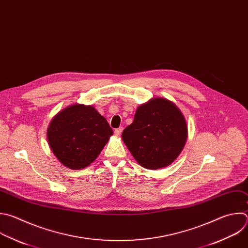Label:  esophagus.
<instances>
[{
    "label": "esophagus",
    "mask_w": 248,
    "mask_h": 248,
    "mask_svg": "<svg viewBox=\"0 0 248 248\" xmlns=\"http://www.w3.org/2000/svg\"><path fill=\"white\" fill-rule=\"evenodd\" d=\"M123 129H124V127H119V128L115 129V131H114L115 135H116V136H120V135H121V133L123 132Z\"/></svg>",
    "instance_id": "1"
}]
</instances>
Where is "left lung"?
<instances>
[{
    "label": "left lung",
    "mask_w": 248,
    "mask_h": 248,
    "mask_svg": "<svg viewBox=\"0 0 248 248\" xmlns=\"http://www.w3.org/2000/svg\"><path fill=\"white\" fill-rule=\"evenodd\" d=\"M187 137L184 115L175 103L163 97L141 104L133 123L122 134L132 156L147 170L169 167L181 154Z\"/></svg>",
    "instance_id": "obj_1"
}]
</instances>
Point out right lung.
<instances>
[{
	"label": "right lung",
	"instance_id": "1",
	"mask_svg": "<svg viewBox=\"0 0 248 248\" xmlns=\"http://www.w3.org/2000/svg\"><path fill=\"white\" fill-rule=\"evenodd\" d=\"M112 135L107 120L93 105L78 103L58 112L46 130L53 155L64 167L74 170L93 162Z\"/></svg>",
	"mask_w": 248,
	"mask_h": 248
}]
</instances>
